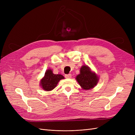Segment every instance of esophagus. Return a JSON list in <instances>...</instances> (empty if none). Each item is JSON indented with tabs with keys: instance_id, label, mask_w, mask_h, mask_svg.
<instances>
[{
	"instance_id": "esophagus-1",
	"label": "esophagus",
	"mask_w": 135,
	"mask_h": 135,
	"mask_svg": "<svg viewBox=\"0 0 135 135\" xmlns=\"http://www.w3.org/2000/svg\"><path fill=\"white\" fill-rule=\"evenodd\" d=\"M65 78H71V74H66L65 75Z\"/></svg>"
}]
</instances>
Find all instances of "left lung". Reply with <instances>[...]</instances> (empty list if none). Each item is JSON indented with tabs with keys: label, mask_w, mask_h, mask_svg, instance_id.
I'll return each mask as SVG.
<instances>
[{
	"label": "left lung",
	"mask_w": 135,
	"mask_h": 135,
	"mask_svg": "<svg viewBox=\"0 0 135 135\" xmlns=\"http://www.w3.org/2000/svg\"><path fill=\"white\" fill-rule=\"evenodd\" d=\"M81 87L85 90L92 89L97 85L99 78L86 65H83L80 70V74L75 78Z\"/></svg>",
	"instance_id": "8db88e82"
}]
</instances>
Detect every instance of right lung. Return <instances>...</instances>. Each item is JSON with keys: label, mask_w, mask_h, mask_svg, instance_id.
Segmentation results:
<instances>
[{"label": "right lung", "mask_w": 135, "mask_h": 135, "mask_svg": "<svg viewBox=\"0 0 135 135\" xmlns=\"http://www.w3.org/2000/svg\"><path fill=\"white\" fill-rule=\"evenodd\" d=\"M64 79L63 75L61 74H55L50 69L46 70L43 78L40 80V84L43 90L52 91L58 84L59 81Z\"/></svg>", "instance_id": "right-lung-1"}]
</instances>
